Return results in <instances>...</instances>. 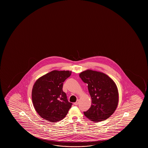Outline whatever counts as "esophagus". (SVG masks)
I'll use <instances>...</instances> for the list:
<instances>
[{
	"label": "esophagus",
	"instance_id": "esophagus-1",
	"mask_svg": "<svg viewBox=\"0 0 148 148\" xmlns=\"http://www.w3.org/2000/svg\"><path fill=\"white\" fill-rule=\"evenodd\" d=\"M78 101H79V100H77V101H76L75 103H74V105L75 106L78 105Z\"/></svg>",
	"mask_w": 148,
	"mask_h": 148
}]
</instances>
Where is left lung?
Here are the masks:
<instances>
[{
    "label": "left lung",
    "instance_id": "8db88e82",
    "mask_svg": "<svg viewBox=\"0 0 148 148\" xmlns=\"http://www.w3.org/2000/svg\"><path fill=\"white\" fill-rule=\"evenodd\" d=\"M85 83L91 97V105L84 115L92 121L105 120L117 107L119 95L113 80L105 74L87 70L79 74Z\"/></svg>",
    "mask_w": 148,
    "mask_h": 148
}]
</instances>
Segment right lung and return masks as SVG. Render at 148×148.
<instances>
[{"label":"right lung","mask_w":148,"mask_h":148,"mask_svg":"<svg viewBox=\"0 0 148 148\" xmlns=\"http://www.w3.org/2000/svg\"><path fill=\"white\" fill-rule=\"evenodd\" d=\"M71 71L54 70L39 78L33 87L32 99L40 117L51 122L63 119L72 103L63 90V83Z\"/></svg>","instance_id":"right-lung-1"}]
</instances>
